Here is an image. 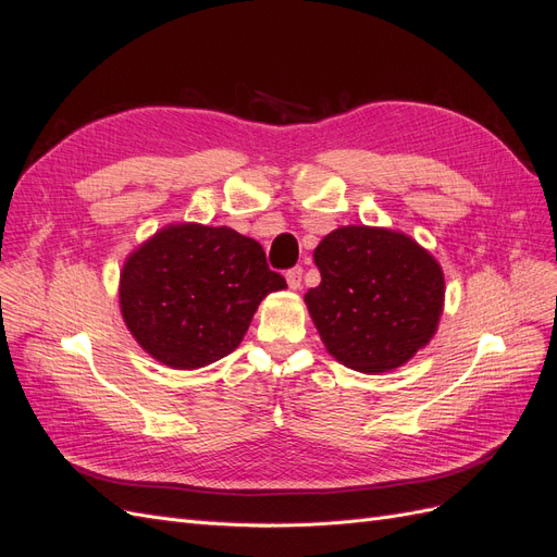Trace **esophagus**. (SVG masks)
Instances as JSON below:
<instances>
[{"instance_id": "1", "label": "esophagus", "mask_w": 557, "mask_h": 557, "mask_svg": "<svg viewBox=\"0 0 557 557\" xmlns=\"http://www.w3.org/2000/svg\"><path fill=\"white\" fill-rule=\"evenodd\" d=\"M285 281H288V285H290L293 290H297L299 285H301V267L288 269V272H285Z\"/></svg>"}]
</instances>
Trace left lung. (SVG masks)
<instances>
[{
  "instance_id": "obj_1",
  "label": "left lung",
  "mask_w": 557,
  "mask_h": 557,
  "mask_svg": "<svg viewBox=\"0 0 557 557\" xmlns=\"http://www.w3.org/2000/svg\"><path fill=\"white\" fill-rule=\"evenodd\" d=\"M320 285L305 295L330 356L362 374L409 362L428 346L444 309V272L411 237L348 225L313 250Z\"/></svg>"
}]
</instances>
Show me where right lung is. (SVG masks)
Segmentation results:
<instances>
[{
	"label": "right lung",
	"mask_w": 557,
	"mask_h": 557,
	"mask_svg": "<svg viewBox=\"0 0 557 557\" xmlns=\"http://www.w3.org/2000/svg\"><path fill=\"white\" fill-rule=\"evenodd\" d=\"M285 288L262 246L232 227L166 225L125 260L121 313L139 346L172 369L237 348L260 301Z\"/></svg>",
	"instance_id": "add662e5"
}]
</instances>
